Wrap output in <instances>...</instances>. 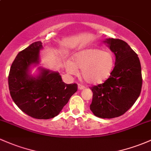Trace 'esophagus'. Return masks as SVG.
<instances>
[{
  "instance_id": "esophagus-1",
  "label": "esophagus",
  "mask_w": 151,
  "mask_h": 151,
  "mask_svg": "<svg viewBox=\"0 0 151 151\" xmlns=\"http://www.w3.org/2000/svg\"><path fill=\"white\" fill-rule=\"evenodd\" d=\"M79 90H83V89L85 88V86L83 85H81V84H78V86Z\"/></svg>"
}]
</instances>
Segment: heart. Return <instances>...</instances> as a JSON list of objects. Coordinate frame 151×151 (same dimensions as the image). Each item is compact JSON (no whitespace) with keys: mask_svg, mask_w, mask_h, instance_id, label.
Wrapping results in <instances>:
<instances>
[{"mask_svg":"<svg viewBox=\"0 0 151 151\" xmlns=\"http://www.w3.org/2000/svg\"><path fill=\"white\" fill-rule=\"evenodd\" d=\"M114 65V58L111 52L97 48L83 50L73 57V63L69 62L66 69L70 74L77 73L81 69L82 77L90 84H99L109 77Z\"/></svg>","mask_w":151,"mask_h":151,"instance_id":"1","label":"heart"}]
</instances>
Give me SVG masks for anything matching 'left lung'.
I'll use <instances>...</instances> for the list:
<instances>
[{
	"label": "left lung",
	"instance_id": "left-lung-1",
	"mask_svg": "<svg viewBox=\"0 0 151 151\" xmlns=\"http://www.w3.org/2000/svg\"><path fill=\"white\" fill-rule=\"evenodd\" d=\"M104 42L115 55L114 68L104 83L91 87L90 109L98 117L111 119L132 107L140 94L142 79L140 60L127 42L113 38Z\"/></svg>",
	"mask_w": 151,
	"mask_h": 151
}]
</instances>
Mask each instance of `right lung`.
<instances>
[{
  "instance_id": "obj_1",
  "label": "right lung",
  "mask_w": 151,
  "mask_h": 151,
  "mask_svg": "<svg viewBox=\"0 0 151 151\" xmlns=\"http://www.w3.org/2000/svg\"><path fill=\"white\" fill-rule=\"evenodd\" d=\"M40 41L32 43L16 57L9 75L13 101L25 114L35 119L55 117L78 90L76 83L66 84L58 72L40 68L38 76H30L29 68L40 62Z\"/></svg>"
}]
</instances>
